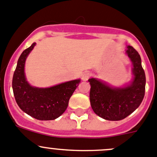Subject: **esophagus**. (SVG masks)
<instances>
[{"label": "esophagus", "instance_id": "esophagus-1", "mask_svg": "<svg viewBox=\"0 0 157 157\" xmlns=\"http://www.w3.org/2000/svg\"><path fill=\"white\" fill-rule=\"evenodd\" d=\"M91 76V73L89 72H85L82 75V79L83 81H87L88 80V78Z\"/></svg>", "mask_w": 157, "mask_h": 157}]
</instances>
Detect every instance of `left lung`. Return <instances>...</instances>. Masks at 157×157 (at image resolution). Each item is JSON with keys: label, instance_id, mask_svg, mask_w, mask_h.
Segmentation results:
<instances>
[{"label": "left lung", "instance_id": "8db88e82", "mask_svg": "<svg viewBox=\"0 0 157 157\" xmlns=\"http://www.w3.org/2000/svg\"><path fill=\"white\" fill-rule=\"evenodd\" d=\"M133 63L134 75L131 85L112 88L95 78L88 79L91 85L90 103L97 115L108 121H120L133 113L145 94L146 76L137 51L131 46L126 51Z\"/></svg>", "mask_w": 157, "mask_h": 157}]
</instances>
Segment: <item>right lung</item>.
<instances>
[{
  "label": "right lung",
  "instance_id": "add662e5",
  "mask_svg": "<svg viewBox=\"0 0 157 157\" xmlns=\"http://www.w3.org/2000/svg\"><path fill=\"white\" fill-rule=\"evenodd\" d=\"M36 43L20 56L12 81L13 94L18 106L31 117L40 121L54 120L65 112L72 94L80 80H73L47 88L30 86L26 81L24 65Z\"/></svg>",
  "mask_w": 157,
  "mask_h": 157
}]
</instances>
